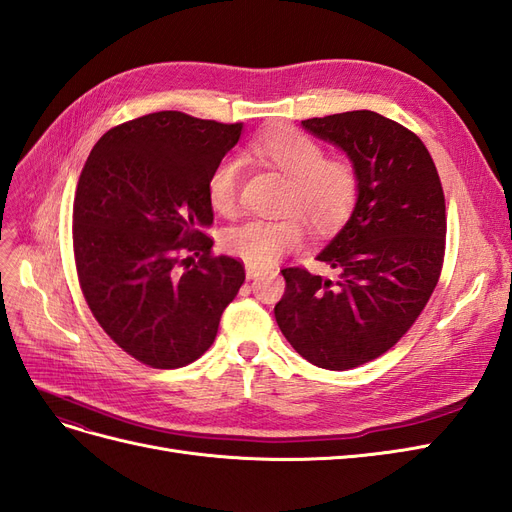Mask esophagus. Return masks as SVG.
Instances as JSON below:
<instances>
[{"label": "esophagus", "mask_w": 512, "mask_h": 512, "mask_svg": "<svg viewBox=\"0 0 512 512\" xmlns=\"http://www.w3.org/2000/svg\"><path fill=\"white\" fill-rule=\"evenodd\" d=\"M245 275H247V280H254V277L260 275V269L254 267V265H247V267H245Z\"/></svg>", "instance_id": "obj_1"}]
</instances>
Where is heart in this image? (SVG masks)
<instances>
[{
	"label": "heart",
	"instance_id": "b5f03b06",
	"mask_svg": "<svg viewBox=\"0 0 512 512\" xmlns=\"http://www.w3.org/2000/svg\"><path fill=\"white\" fill-rule=\"evenodd\" d=\"M254 158L288 179L282 220H247L224 232L222 243L247 265L267 267L307 237L303 219L316 232L342 226L359 198V175L348 160L324 158L312 136L294 128L262 134L252 145ZM239 196V166L222 162L209 177V203L220 215H232Z\"/></svg>",
	"mask_w": 512,
	"mask_h": 512
}]
</instances>
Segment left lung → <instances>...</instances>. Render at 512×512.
I'll return each instance as SVG.
<instances>
[{
	"mask_svg": "<svg viewBox=\"0 0 512 512\" xmlns=\"http://www.w3.org/2000/svg\"><path fill=\"white\" fill-rule=\"evenodd\" d=\"M301 126L346 153L359 198L316 256L337 280L284 269L275 320L303 359L344 371L391 350L425 309L444 260V192L421 138L393 119L350 111Z\"/></svg>",
	"mask_w": 512,
	"mask_h": 512,
	"instance_id": "8db88e82",
	"label": "left lung"
}]
</instances>
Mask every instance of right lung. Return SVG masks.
Masks as SVG:
<instances>
[{"label": "right lung", "mask_w": 512, "mask_h": 512, "mask_svg": "<svg viewBox=\"0 0 512 512\" xmlns=\"http://www.w3.org/2000/svg\"><path fill=\"white\" fill-rule=\"evenodd\" d=\"M243 123L160 111L108 130L76 185L72 241L91 314L136 361L175 369L205 354L245 269L213 256L209 177Z\"/></svg>", "instance_id": "1"}]
</instances>
